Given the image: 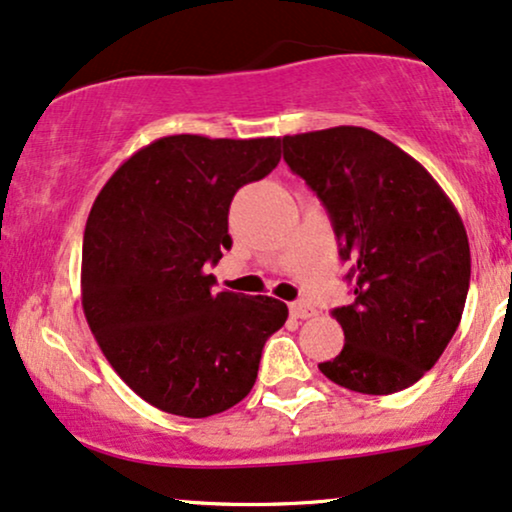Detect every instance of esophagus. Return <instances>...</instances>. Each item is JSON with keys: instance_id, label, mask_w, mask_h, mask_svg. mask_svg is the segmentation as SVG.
I'll use <instances>...</instances> for the list:
<instances>
[{"instance_id": "34e87169", "label": "esophagus", "mask_w": 512, "mask_h": 512, "mask_svg": "<svg viewBox=\"0 0 512 512\" xmlns=\"http://www.w3.org/2000/svg\"><path fill=\"white\" fill-rule=\"evenodd\" d=\"M289 313H292V318L306 320V318H313L315 308L311 304H306V301H294V304L289 306Z\"/></svg>"}]
</instances>
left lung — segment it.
Segmentation results:
<instances>
[{
    "label": "left lung",
    "instance_id": "1",
    "mask_svg": "<svg viewBox=\"0 0 512 512\" xmlns=\"http://www.w3.org/2000/svg\"><path fill=\"white\" fill-rule=\"evenodd\" d=\"M282 147L351 261L353 301L332 311L346 344L320 372L372 396L410 387L449 346L468 299L470 244L456 206L413 156L372 130L285 135Z\"/></svg>",
    "mask_w": 512,
    "mask_h": 512
}]
</instances>
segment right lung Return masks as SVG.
Segmentation results:
<instances>
[{
  "instance_id": "obj_1",
  "label": "right lung",
  "mask_w": 512,
  "mask_h": 512,
  "mask_svg": "<svg viewBox=\"0 0 512 512\" xmlns=\"http://www.w3.org/2000/svg\"><path fill=\"white\" fill-rule=\"evenodd\" d=\"M280 163V137L170 135L123 161L82 237V311L118 377L182 418L223 413L249 394L263 344L287 320L273 296L216 292L206 263L230 249L239 187Z\"/></svg>"
}]
</instances>
